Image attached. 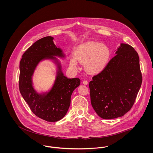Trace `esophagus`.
<instances>
[{"mask_svg": "<svg viewBox=\"0 0 153 153\" xmlns=\"http://www.w3.org/2000/svg\"><path fill=\"white\" fill-rule=\"evenodd\" d=\"M88 82L87 81V80H84L83 82H82V84H84V85H87L88 84Z\"/></svg>", "mask_w": 153, "mask_h": 153, "instance_id": "obj_1", "label": "esophagus"}]
</instances>
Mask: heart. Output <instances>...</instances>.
I'll list each match as a JSON object with an SVG mask.
<instances>
[{
  "instance_id": "heart-1",
  "label": "heart",
  "mask_w": 153,
  "mask_h": 153,
  "mask_svg": "<svg viewBox=\"0 0 153 153\" xmlns=\"http://www.w3.org/2000/svg\"><path fill=\"white\" fill-rule=\"evenodd\" d=\"M74 56L75 57H71L70 60L71 68L77 69L79 60L84 63V68L88 73L96 74L105 68L110 57V51L104 44L88 42L77 48Z\"/></svg>"
}]
</instances>
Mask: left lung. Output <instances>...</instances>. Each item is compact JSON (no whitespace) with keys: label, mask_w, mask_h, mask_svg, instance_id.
Here are the masks:
<instances>
[{"label":"left lung","mask_w":153,"mask_h":153,"mask_svg":"<svg viewBox=\"0 0 153 153\" xmlns=\"http://www.w3.org/2000/svg\"><path fill=\"white\" fill-rule=\"evenodd\" d=\"M116 54L89 84L92 106L104 119L119 118L129 111L142 82L139 57L134 49L121 44Z\"/></svg>","instance_id":"obj_1"}]
</instances>
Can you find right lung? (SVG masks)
Here are the masks:
<instances>
[{
    "mask_svg": "<svg viewBox=\"0 0 153 153\" xmlns=\"http://www.w3.org/2000/svg\"><path fill=\"white\" fill-rule=\"evenodd\" d=\"M53 39L48 36L36 41L24 53L20 63V93L33 113L47 122H57L66 115L72 93L80 84L79 78L68 79L63 76L59 67L56 81L48 94H37L34 90L31 78L38 63L44 59H55L53 56H64Z\"/></svg>",
    "mask_w": 153,
    "mask_h": 153,
    "instance_id": "add662e5",
    "label": "right lung"
}]
</instances>
